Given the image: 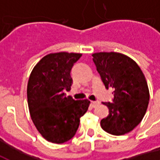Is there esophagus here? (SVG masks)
<instances>
[{
	"label": "esophagus",
	"instance_id": "obj_1",
	"mask_svg": "<svg viewBox=\"0 0 160 160\" xmlns=\"http://www.w3.org/2000/svg\"><path fill=\"white\" fill-rule=\"evenodd\" d=\"M99 104H100V102H99V101H92V106L93 108L97 107L98 105Z\"/></svg>",
	"mask_w": 160,
	"mask_h": 160
}]
</instances>
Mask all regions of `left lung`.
Instances as JSON below:
<instances>
[{
  "label": "left lung",
  "mask_w": 160,
  "mask_h": 160,
  "mask_svg": "<svg viewBox=\"0 0 160 160\" xmlns=\"http://www.w3.org/2000/svg\"><path fill=\"white\" fill-rule=\"evenodd\" d=\"M106 89L111 88L113 103H103L109 115L101 128L113 135H122L134 129L144 118L149 103V90L142 71L130 57L117 52L92 54Z\"/></svg>",
  "instance_id": "obj_1"
}]
</instances>
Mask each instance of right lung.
Returning <instances> with one entry per match:
<instances>
[{
    "label": "right lung",
    "mask_w": 160,
    "mask_h": 160,
    "mask_svg": "<svg viewBox=\"0 0 160 160\" xmlns=\"http://www.w3.org/2000/svg\"><path fill=\"white\" fill-rule=\"evenodd\" d=\"M80 53H50L43 56L30 74L27 102L33 123L46 141L62 144L74 136L80 118L88 110V99L74 100L70 91V72Z\"/></svg>",
    "instance_id": "add662e5"
}]
</instances>
